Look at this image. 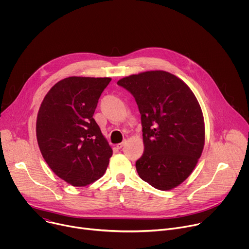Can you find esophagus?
<instances>
[{
    "instance_id": "obj_1",
    "label": "esophagus",
    "mask_w": 249,
    "mask_h": 249,
    "mask_svg": "<svg viewBox=\"0 0 249 249\" xmlns=\"http://www.w3.org/2000/svg\"><path fill=\"white\" fill-rule=\"evenodd\" d=\"M125 144H126V142L124 141V142H122V143L117 144V145H116V147H117V149H122V148L125 146Z\"/></svg>"
}]
</instances>
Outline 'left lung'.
Wrapping results in <instances>:
<instances>
[{
  "mask_svg": "<svg viewBox=\"0 0 249 249\" xmlns=\"http://www.w3.org/2000/svg\"><path fill=\"white\" fill-rule=\"evenodd\" d=\"M135 97L145 151L136 161L139 176L170 190L191 174L205 144L200 104L189 87L164 71H149L117 82Z\"/></svg>",
  "mask_w": 249,
  "mask_h": 249,
  "instance_id": "1",
  "label": "left lung"
}]
</instances>
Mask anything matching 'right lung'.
<instances>
[{
    "label": "right lung",
    "mask_w": 249,
    "mask_h": 249,
    "mask_svg": "<svg viewBox=\"0 0 249 249\" xmlns=\"http://www.w3.org/2000/svg\"><path fill=\"white\" fill-rule=\"evenodd\" d=\"M110 78L69 77L54 85L37 114L36 137L43 159L61 179L81 187L99 179L112 149L93 119Z\"/></svg>",
    "instance_id": "add662e5"
}]
</instances>
